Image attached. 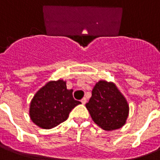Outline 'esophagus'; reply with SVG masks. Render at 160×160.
Wrapping results in <instances>:
<instances>
[{
	"instance_id": "1",
	"label": "esophagus",
	"mask_w": 160,
	"mask_h": 160,
	"mask_svg": "<svg viewBox=\"0 0 160 160\" xmlns=\"http://www.w3.org/2000/svg\"><path fill=\"white\" fill-rule=\"evenodd\" d=\"M86 102H87V99L85 98H84L81 99V102H82L83 104H85V103H86Z\"/></svg>"
}]
</instances>
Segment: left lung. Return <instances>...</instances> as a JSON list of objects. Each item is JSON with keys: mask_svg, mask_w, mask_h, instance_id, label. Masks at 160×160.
<instances>
[{"mask_svg": "<svg viewBox=\"0 0 160 160\" xmlns=\"http://www.w3.org/2000/svg\"><path fill=\"white\" fill-rule=\"evenodd\" d=\"M94 122L105 131L119 129L126 123L129 105L116 84L105 80L96 83L86 104Z\"/></svg>", "mask_w": 160, "mask_h": 160, "instance_id": "obj_1", "label": "left lung"}]
</instances>
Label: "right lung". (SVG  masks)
I'll return each instance as SVG.
<instances>
[{"mask_svg":"<svg viewBox=\"0 0 160 160\" xmlns=\"http://www.w3.org/2000/svg\"><path fill=\"white\" fill-rule=\"evenodd\" d=\"M72 92V89H67L64 80L47 83L31 100V120L43 129H51L65 122L71 110L81 103L74 99Z\"/></svg>","mask_w":160,"mask_h":160,"instance_id":"right-lung-1","label":"right lung"}]
</instances>
